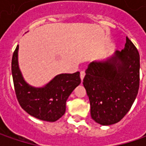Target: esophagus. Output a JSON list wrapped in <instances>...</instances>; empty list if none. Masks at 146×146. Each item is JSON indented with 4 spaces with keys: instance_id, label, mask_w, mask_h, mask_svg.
<instances>
[{
    "instance_id": "1",
    "label": "esophagus",
    "mask_w": 146,
    "mask_h": 146,
    "mask_svg": "<svg viewBox=\"0 0 146 146\" xmlns=\"http://www.w3.org/2000/svg\"><path fill=\"white\" fill-rule=\"evenodd\" d=\"M80 79H81V80L83 81V80H84V76H85V72L84 71V70H81L80 71Z\"/></svg>"
}]
</instances>
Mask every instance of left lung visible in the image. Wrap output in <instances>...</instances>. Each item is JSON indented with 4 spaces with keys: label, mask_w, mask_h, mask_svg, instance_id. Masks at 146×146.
<instances>
[{
    "label": "left lung",
    "mask_w": 146,
    "mask_h": 146,
    "mask_svg": "<svg viewBox=\"0 0 146 146\" xmlns=\"http://www.w3.org/2000/svg\"><path fill=\"white\" fill-rule=\"evenodd\" d=\"M83 84L91 117L102 125L116 123L131 109L140 85V55L126 37L125 47L105 62L88 66Z\"/></svg>",
    "instance_id": "left-lung-1"
}]
</instances>
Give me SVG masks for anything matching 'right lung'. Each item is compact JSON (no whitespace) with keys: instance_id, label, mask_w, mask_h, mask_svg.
Instances as JSON below:
<instances>
[{"instance_id":"add662e5","label":"right lung","mask_w":146,"mask_h":146,"mask_svg":"<svg viewBox=\"0 0 146 146\" xmlns=\"http://www.w3.org/2000/svg\"><path fill=\"white\" fill-rule=\"evenodd\" d=\"M19 45L12 57L11 70L14 91L21 107L28 114L43 121L54 122L66 111V102L81 82L80 72L61 74L44 88H33L23 80L18 65Z\"/></svg>"}]
</instances>
